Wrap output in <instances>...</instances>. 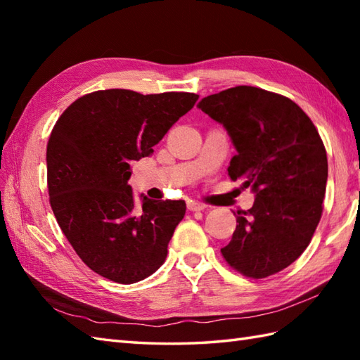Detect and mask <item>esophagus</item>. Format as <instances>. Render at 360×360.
Listing matches in <instances>:
<instances>
[{
  "label": "esophagus",
  "mask_w": 360,
  "mask_h": 360,
  "mask_svg": "<svg viewBox=\"0 0 360 360\" xmlns=\"http://www.w3.org/2000/svg\"><path fill=\"white\" fill-rule=\"evenodd\" d=\"M187 207L188 210L192 212H200V210H204L207 205H205L204 202H200V201H195V200H188L187 201Z\"/></svg>",
  "instance_id": "34e87169"
}]
</instances>
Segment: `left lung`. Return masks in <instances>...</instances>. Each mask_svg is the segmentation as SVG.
<instances>
[{
  "label": "left lung",
  "mask_w": 360,
  "mask_h": 360,
  "mask_svg": "<svg viewBox=\"0 0 360 360\" xmlns=\"http://www.w3.org/2000/svg\"><path fill=\"white\" fill-rule=\"evenodd\" d=\"M223 124L236 148L227 172L243 179L255 202L236 215L221 249L232 269L264 278L303 254L323 212L326 150L317 128L290 98L255 86H235L198 103Z\"/></svg>",
  "instance_id": "8db88e82"
}]
</instances>
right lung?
I'll list each match as a JSON object with an SVG mask.
<instances>
[{"label":"right lung","mask_w":360,"mask_h":360,"mask_svg":"<svg viewBox=\"0 0 360 360\" xmlns=\"http://www.w3.org/2000/svg\"><path fill=\"white\" fill-rule=\"evenodd\" d=\"M198 98L94 91L72 102L53 125L46 150L49 202L75 254L96 274L129 285L165 262L186 202L143 196L137 207L128 179L134 160L151 155Z\"/></svg>","instance_id":"obj_1"}]
</instances>
